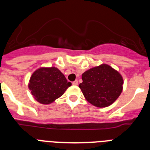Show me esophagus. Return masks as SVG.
Returning a JSON list of instances; mask_svg holds the SVG:
<instances>
[{
    "mask_svg": "<svg viewBox=\"0 0 150 150\" xmlns=\"http://www.w3.org/2000/svg\"><path fill=\"white\" fill-rule=\"evenodd\" d=\"M72 84L74 85V86H77V85H78V81H77V80H75V81L73 82Z\"/></svg>",
    "mask_w": 150,
    "mask_h": 150,
    "instance_id": "34e87169",
    "label": "esophagus"
}]
</instances>
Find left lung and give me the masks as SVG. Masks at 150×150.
<instances>
[{"instance_id": "1", "label": "left lung", "mask_w": 150, "mask_h": 150, "mask_svg": "<svg viewBox=\"0 0 150 150\" xmlns=\"http://www.w3.org/2000/svg\"><path fill=\"white\" fill-rule=\"evenodd\" d=\"M82 79L83 83L79 87L86 99L95 107H108L122 91L121 74L105 64L83 73Z\"/></svg>"}]
</instances>
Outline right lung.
Returning a JSON list of instances; mask_svg holds the SVG:
<instances>
[{
    "mask_svg": "<svg viewBox=\"0 0 150 150\" xmlns=\"http://www.w3.org/2000/svg\"><path fill=\"white\" fill-rule=\"evenodd\" d=\"M71 83L56 67H41L30 76L28 88L39 103L49 104L62 96Z\"/></svg>",
    "mask_w": 150,
    "mask_h": 150,
    "instance_id": "obj_1",
    "label": "right lung"
}]
</instances>
